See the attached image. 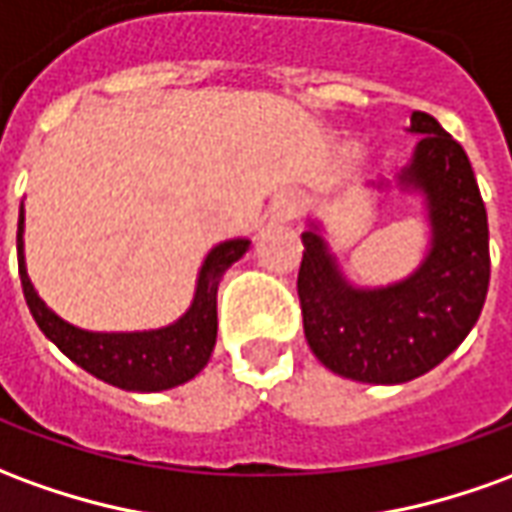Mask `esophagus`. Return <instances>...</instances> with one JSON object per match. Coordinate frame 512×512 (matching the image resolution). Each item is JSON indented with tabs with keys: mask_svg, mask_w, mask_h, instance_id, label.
Segmentation results:
<instances>
[{
	"mask_svg": "<svg viewBox=\"0 0 512 512\" xmlns=\"http://www.w3.org/2000/svg\"><path fill=\"white\" fill-rule=\"evenodd\" d=\"M296 210H299V199L293 194H280L271 205V216L277 221H288L296 216Z\"/></svg>",
	"mask_w": 512,
	"mask_h": 512,
	"instance_id": "esophagus-1",
	"label": "esophagus"
}]
</instances>
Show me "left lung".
<instances>
[{"instance_id":"left-lung-1","label":"left lung","mask_w":512,"mask_h":512,"mask_svg":"<svg viewBox=\"0 0 512 512\" xmlns=\"http://www.w3.org/2000/svg\"><path fill=\"white\" fill-rule=\"evenodd\" d=\"M410 132L418 144L396 180L424 196L432 232L430 252L410 277L357 288L316 221L302 232L296 291L305 338L324 366L357 382L399 385L446 360L477 324L491 280L488 213L468 155L430 113L413 110Z\"/></svg>"}]
</instances>
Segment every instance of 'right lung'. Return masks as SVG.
<instances>
[{
	"label": "right lung",
	"mask_w": 512,
	"mask_h": 512,
	"mask_svg": "<svg viewBox=\"0 0 512 512\" xmlns=\"http://www.w3.org/2000/svg\"><path fill=\"white\" fill-rule=\"evenodd\" d=\"M249 244H252L249 238H232L207 252L205 263L199 268L194 302L185 310V316L177 318L169 327L144 332H91L63 321L32 288L24 263V205L19 210V235H16L21 288L41 332L69 360L85 368L88 374H94L96 380L138 393L177 388L182 382L194 380L207 366L219 330V318H216L219 282L224 271L246 255Z\"/></svg>",
	"instance_id": "1"
}]
</instances>
